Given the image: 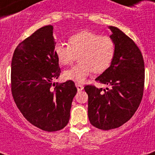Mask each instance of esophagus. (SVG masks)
<instances>
[{
    "label": "esophagus",
    "instance_id": "esophagus-1",
    "mask_svg": "<svg viewBox=\"0 0 155 155\" xmlns=\"http://www.w3.org/2000/svg\"><path fill=\"white\" fill-rule=\"evenodd\" d=\"M75 86H76V87H77L78 92H80V91H82V90L84 89V86H83L81 84L76 83V84H75Z\"/></svg>",
    "mask_w": 155,
    "mask_h": 155
}]
</instances>
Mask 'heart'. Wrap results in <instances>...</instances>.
I'll use <instances>...</instances> for the list:
<instances>
[{
    "label": "heart",
    "mask_w": 155,
    "mask_h": 155,
    "mask_svg": "<svg viewBox=\"0 0 155 155\" xmlns=\"http://www.w3.org/2000/svg\"><path fill=\"white\" fill-rule=\"evenodd\" d=\"M116 45L109 36L101 35L89 30H83L69 37L68 45L58 43L54 52L58 63L71 65L79 55V64L63 72L66 80L84 82L93 71L97 74L105 71L113 62Z\"/></svg>",
    "instance_id": "obj_1"
}]
</instances>
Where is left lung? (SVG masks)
Instances as JSON below:
<instances>
[{
	"mask_svg": "<svg viewBox=\"0 0 155 155\" xmlns=\"http://www.w3.org/2000/svg\"><path fill=\"white\" fill-rule=\"evenodd\" d=\"M109 29L115 55L110 67L96 80L110 87L102 91L92 84L84 87L90 123L103 130L120 127L132 117L142 101L145 84L144 60L139 48L118 28Z\"/></svg>",
	"mask_w": 155,
	"mask_h": 155,
	"instance_id": "left-lung-1",
	"label": "left lung"
}]
</instances>
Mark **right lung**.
Here are the masks:
<instances>
[{
    "label": "right lung",
    "mask_w": 155,
    "mask_h": 155,
    "mask_svg": "<svg viewBox=\"0 0 155 155\" xmlns=\"http://www.w3.org/2000/svg\"><path fill=\"white\" fill-rule=\"evenodd\" d=\"M53 26L37 30L16 47L11 63V92L16 105L33 125L47 132L65 127L70 119L75 83H54L61 70L54 47Z\"/></svg>",
    "instance_id": "add662e5"
}]
</instances>
